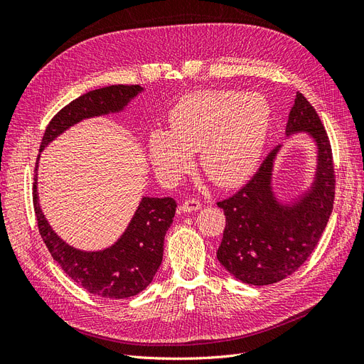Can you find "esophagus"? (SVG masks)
<instances>
[{"label": "esophagus", "instance_id": "esophagus-1", "mask_svg": "<svg viewBox=\"0 0 364 364\" xmlns=\"http://www.w3.org/2000/svg\"><path fill=\"white\" fill-rule=\"evenodd\" d=\"M200 208H202V203H200L199 200L188 199V200H185V202L181 205V211H182V213H193V211H199Z\"/></svg>", "mask_w": 364, "mask_h": 364}]
</instances>
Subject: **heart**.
<instances>
[{"instance_id": "heart-1", "label": "heart", "mask_w": 364, "mask_h": 364, "mask_svg": "<svg viewBox=\"0 0 364 364\" xmlns=\"http://www.w3.org/2000/svg\"><path fill=\"white\" fill-rule=\"evenodd\" d=\"M269 123L270 107L258 94L196 91L171 109L170 132H151L150 159L164 179L176 181L191 167V153L200 151L208 178L234 186L257 167Z\"/></svg>"}]
</instances>
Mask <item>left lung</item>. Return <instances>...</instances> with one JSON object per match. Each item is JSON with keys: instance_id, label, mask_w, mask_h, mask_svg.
<instances>
[{"instance_id": "1", "label": "left lung", "mask_w": 364, "mask_h": 364, "mask_svg": "<svg viewBox=\"0 0 364 364\" xmlns=\"http://www.w3.org/2000/svg\"><path fill=\"white\" fill-rule=\"evenodd\" d=\"M285 132H308L316 141L317 173L310 193L293 205L274 199L270 179L278 146L243 188L217 202L226 215L217 258L237 279L252 285L274 284L299 269L316 249L333 213L336 173L331 144L316 109L301 92L296 94Z\"/></svg>"}]
</instances>
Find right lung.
Returning a JSON list of instances; mask_svg holds the SVG:
<instances>
[{
	"label": "right lung",
	"instance_id": "add662e5",
	"mask_svg": "<svg viewBox=\"0 0 364 364\" xmlns=\"http://www.w3.org/2000/svg\"><path fill=\"white\" fill-rule=\"evenodd\" d=\"M141 91L139 85H112L75 98L51 118L39 151L63 130L85 118L121 111ZM36 181L38 176L33 185V206L39 234L53 259L75 284L87 293L109 299H124L147 287L161 266L164 238L173 223L176 202L171 197H142L126 232L114 246L100 252H83L68 246L50 228L41 211Z\"/></svg>",
	"mask_w": 364,
	"mask_h": 364
}]
</instances>
